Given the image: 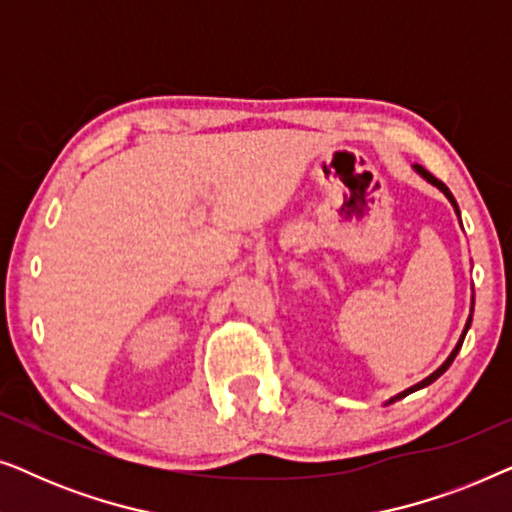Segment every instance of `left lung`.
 I'll return each instance as SVG.
<instances>
[{"label":"left lung","instance_id":"1","mask_svg":"<svg viewBox=\"0 0 512 512\" xmlns=\"http://www.w3.org/2000/svg\"><path fill=\"white\" fill-rule=\"evenodd\" d=\"M412 170H415V172H417V174H419V177H422V179H426V181H429V184H431V186H436V188H438V191H440V193H443L447 200H450V205L454 207V212H457V216H459V221H461V212H459V205H457V200H454V195L450 193V188H447V186L443 184V181H438L436 177H433V174H431V172H426L422 165H412ZM473 305H475V298H471V314H468V319H466V326H464V331H461V335H459V340H457V345H454V349H452V352H450V356H447V359H445L443 363H440V366H438L436 370H433V373H431L429 377H424V380H422V382L412 384V387H410V389H405V391H401V394L391 396V398H389V401H387V403H384V405H389V403H396V401H401V398H403V396H408V394H412V391H417V389H424V387H429V384H431V382H436V380H438V377H440V375H443V373H445V370L452 366L454 356H457V354H459V349H461V345H464V338H466L468 328H471V321H473Z\"/></svg>","mask_w":512,"mask_h":512}]
</instances>
